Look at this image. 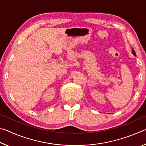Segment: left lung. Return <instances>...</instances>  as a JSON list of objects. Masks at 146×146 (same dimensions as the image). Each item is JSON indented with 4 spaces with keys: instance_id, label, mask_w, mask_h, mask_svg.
I'll use <instances>...</instances> for the list:
<instances>
[{
    "instance_id": "1",
    "label": "left lung",
    "mask_w": 146,
    "mask_h": 146,
    "mask_svg": "<svg viewBox=\"0 0 146 146\" xmlns=\"http://www.w3.org/2000/svg\"><path fill=\"white\" fill-rule=\"evenodd\" d=\"M132 53L133 54V55H134L135 56H136V53H135V51H134V49H133V50H132Z\"/></svg>"
}]
</instances>
